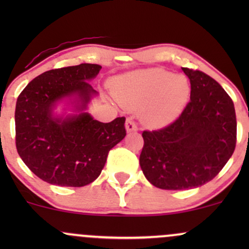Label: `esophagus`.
Listing matches in <instances>:
<instances>
[{
	"instance_id": "esophagus-1",
	"label": "esophagus",
	"mask_w": 249,
	"mask_h": 249,
	"mask_svg": "<svg viewBox=\"0 0 249 249\" xmlns=\"http://www.w3.org/2000/svg\"><path fill=\"white\" fill-rule=\"evenodd\" d=\"M125 128H126L127 132H134V131L138 130V126L131 118L126 119V123H125Z\"/></svg>"
}]
</instances>
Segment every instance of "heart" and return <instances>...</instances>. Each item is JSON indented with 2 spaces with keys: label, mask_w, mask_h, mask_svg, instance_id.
<instances>
[{
  "label": "heart",
  "mask_w": 249,
  "mask_h": 249,
  "mask_svg": "<svg viewBox=\"0 0 249 249\" xmlns=\"http://www.w3.org/2000/svg\"><path fill=\"white\" fill-rule=\"evenodd\" d=\"M113 92L123 107L141 108V119L151 127L174 121L190 98L191 85L182 75L164 69H146L119 76Z\"/></svg>",
  "instance_id": "1"
}]
</instances>
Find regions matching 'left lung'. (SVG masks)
Here are the masks:
<instances>
[{"mask_svg": "<svg viewBox=\"0 0 249 249\" xmlns=\"http://www.w3.org/2000/svg\"><path fill=\"white\" fill-rule=\"evenodd\" d=\"M182 71L191 83L186 107L168 126L142 132L139 164L145 178L161 190L202 186L235 150L236 117L231 97L202 71Z\"/></svg>", "mask_w": 249, "mask_h": 249, "instance_id": "obj_1", "label": "left lung"}]
</instances>
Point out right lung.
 Wrapping results in <instances>:
<instances>
[{
    "instance_id": "obj_1",
    "label": "right lung",
    "mask_w": 249,
    "mask_h": 249,
    "mask_svg": "<svg viewBox=\"0 0 249 249\" xmlns=\"http://www.w3.org/2000/svg\"><path fill=\"white\" fill-rule=\"evenodd\" d=\"M102 69L83 64L43 72L19 93L16 102V148L39 179L53 185L82 187L96 180L108 151L126 136L125 117L101 123L85 112L96 96L89 81ZM68 99L75 113L57 116L56 104Z\"/></svg>"
}]
</instances>
